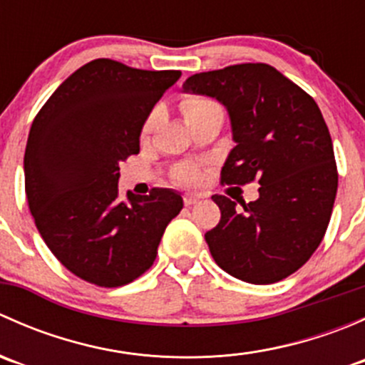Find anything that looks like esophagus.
Here are the masks:
<instances>
[{
	"mask_svg": "<svg viewBox=\"0 0 365 365\" xmlns=\"http://www.w3.org/2000/svg\"><path fill=\"white\" fill-rule=\"evenodd\" d=\"M197 201H200V197L194 196V194H183V203H185V206L196 205Z\"/></svg>",
	"mask_w": 365,
	"mask_h": 365,
	"instance_id": "34e87169",
	"label": "esophagus"
}]
</instances>
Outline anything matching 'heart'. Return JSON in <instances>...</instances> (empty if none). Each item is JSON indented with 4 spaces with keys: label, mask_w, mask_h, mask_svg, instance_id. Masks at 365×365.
I'll return each mask as SVG.
<instances>
[{
    "label": "heart",
    "mask_w": 365,
    "mask_h": 365,
    "mask_svg": "<svg viewBox=\"0 0 365 365\" xmlns=\"http://www.w3.org/2000/svg\"><path fill=\"white\" fill-rule=\"evenodd\" d=\"M180 109H182V114L187 120V123L190 125L196 120H200V118L206 116L208 113L219 111L220 108L212 98L201 97V95H189V97H185L180 102ZM157 121H159V111H153L146 118L145 125H143V138H148L152 134ZM171 176L180 185H196L201 178V169L200 165L192 164V162H183V164H178L173 169Z\"/></svg>",
    "instance_id": "b5f03b06"
}]
</instances>
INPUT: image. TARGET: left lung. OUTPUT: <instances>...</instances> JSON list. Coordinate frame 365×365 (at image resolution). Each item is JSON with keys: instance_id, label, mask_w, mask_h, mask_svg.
<instances>
[{"instance_id": "obj_1", "label": "left lung", "mask_w": 365, "mask_h": 365, "mask_svg": "<svg viewBox=\"0 0 365 365\" xmlns=\"http://www.w3.org/2000/svg\"><path fill=\"white\" fill-rule=\"evenodd\" d=\"M183 90L227 108L237 143L222 185L256 180L259 197L242 203L215 194L220 220L205 235L213 259L233 277L272 284L307 263L322 244L337 192L332 138L318 104L267 63L194 73Z\"/></svg>"}]
</instances>
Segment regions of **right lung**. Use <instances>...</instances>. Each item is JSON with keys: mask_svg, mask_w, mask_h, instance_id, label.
<instances>
[{"mask_svg": "<svg viewBox=\"0 0 365 365\" xmlns=\"http://www.w3.org/2000/svg\"><path fill=\"white\" fill-rule=\"evenodd\" d=\"M180 70L132 68L109 58L83 65L35 116L24 152V189L51 252L83 281L118 288L145 274L180 194L152 189L118 197L120 162Z\"/></svg>", "mask_w": 365, "mask_h": 365, "instance_id": "obj_1", "label": "right lung"}]
</instances>
